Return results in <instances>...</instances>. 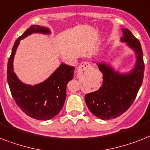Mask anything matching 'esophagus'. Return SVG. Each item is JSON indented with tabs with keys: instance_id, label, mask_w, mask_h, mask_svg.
Listing matches in <instances>:
<instances>
[{
	"instance_id": "1",
	"label": "esophagus",
	"mask_w": 150,
	"mask_h": 150,
	"mask_svg": "<svg viewBox=\"0 0 150 150\" xmlns=\"http://www.w3.org/2000/svg\"><path fill=\"white\" fill-rule=\"evenodd\" d=\"M90 67H91V64L89 63L86 62H83L79 65V71H81V72H87Z\"/></svg>"
}]
</instances>
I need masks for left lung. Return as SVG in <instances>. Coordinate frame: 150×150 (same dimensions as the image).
Returning a JSON list of instances; mask_svg holds the SVG:
<instances>
[{
    "mask_svg": "<svg viewBox=\"0 0 150 150\" xmlns=\"http://www.w3.org/2000/svg\"><path fill=\"white\" fill-rule=\"evenodd\" d=\"M122 42L136 54L134 68L127 73H120L106 63H96L103 74L99 89L85 96L90 112L101 119H112L123 114L133 103L142 86L144 75L143 54L140 42L127 28H122Z\"/></svg>",
    "mask_w": 150,
    "mask_h": 150,
    "instance_id": "left-lung-1",
    "label": "left lung"
}]
</instances>
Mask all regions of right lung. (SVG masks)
<instances>
[{
    "label": "right lung",
    "instance_id": "obj_1",
    "mask_svg": "<svg viewBox=\"0 0 150 150\" xmlns=\"http://www.w3.org/2000/svg\"><path fill=\"white\" fill-rule=\"evenodd\" d=\"M34 33L49 35V28L31 25L16 40L8 63L7 79L12 97L26 115L38 120H49L58 115L66 98L67 84L73 79L75 68L61 64L46 80L31 86L21 81L14 71V54L21 40Z\"/></svg>",
    "mask_w": 150,
    "mask_h": 150
}]
</instances>
